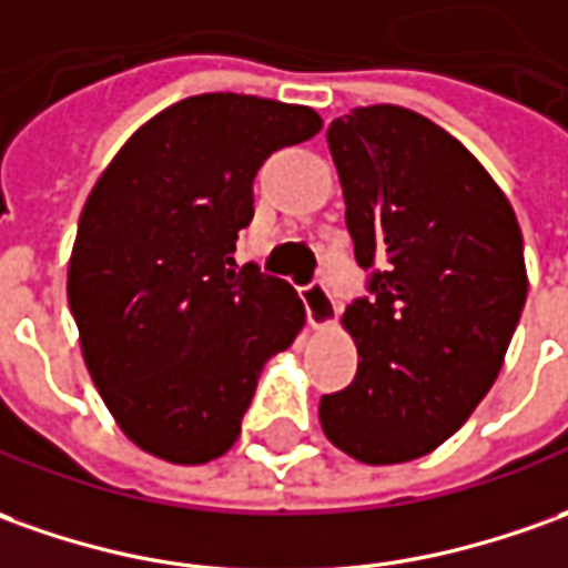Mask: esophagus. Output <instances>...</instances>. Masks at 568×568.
Segmentation results:
<instances>
[{
    "mask_svg": "<svg viewBox=\"0 0 568 568\" xmlns=\"http://www.w3.org/2000/svg\"><path fill=\"white\" fill-rule=\"evenodd\" d=\"M303 303H306L308 324L315 331H324L336 318V300L324 281H312L308 287H303Z\"/></svg>",
    "mask_w": 568,
    "mask_h": 568,
    "instance_id": "1",
    "label": "esophagus"
}]
</instances>
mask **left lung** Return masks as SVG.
<instances>
[{"label":"left lung","mask_w":568,"mask_h":568,"mask_svg":"<svg viewBox=\"0 0 568 568\" xmlns=\"http://www.w3.org/2000/svg\"><path fill=\"white\" fill-rule=\"evenodd\" d=\"M327 144L371 296L343 315L355 381L318 417L355 460L405 464L455 436L498 377L529 293L523 232L483 163L408 108H355Z\"/></svg>","instance_id":"obj_1"}]
</instances>
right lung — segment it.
Instances as JSON below:
<instances>
[{"label":"right lung","mask_w":568,"mask_h":568,"mask_svg":"<svg viewBox=\"0 0 568 568\" xmlns=\"http://www.w3.org/2000/svg\"><path fill=\"white\" fill-rule=\"evenodd\" d=\"M306 104L206 92L129 139L82 206L68 268L85 367L142 452L206 464L241 436L262 365L303 331L287 281L234 265L253 179L312 139Z\"/></svg>","instance_id":"add662e5"}]
</instances>
